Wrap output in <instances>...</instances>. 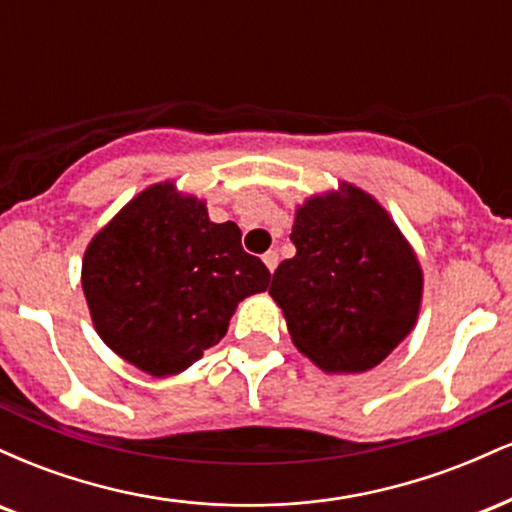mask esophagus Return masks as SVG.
<instances>
[{
	"label": "esophagus",
	"instance_id": "34e87169",
	"mask_svg": "<svg viewBox=\"0 0 512 512\" xmlns=\"http://www.w3.org/2000/svg\"><path fill=\"white\" fill-rule=\"evenodd\" d=\"M262 262L267 264V269H269V272H274V269H276V264H279V252H276V250H269V252H264V255H262Z\"/></svg>",
	"mask_w": 512,
	"mask_h": 512
}]
</instances>
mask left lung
I'll return each instance as SVG.
<instances>
[{
  "label": "left lung",
  "instance_id": "1",
  "mask_svg": "<svg viewBox=\"0 0 512 512\" xmlns=\"http://www.w3.org/2000/svg\"><path fill=\"white\" fill-rule=\"evenodd\" d=\"M296 255L276 267L269 293L298 351L327 373L378 366L414 327L419 260L387 211L354 185L296 211Z\"/></svg>",
  "mask_w": 512,
  "mask_h": 512
}]
</instances>
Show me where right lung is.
<instances>
[{"label": "right lung", "instance_id": "right-lung-1", "mask_svg": "<svg viewBox=\"0 0 512 512\" xmlns=\"http://www.w3.org/2000/svg\"><path fill=\"white\" fill-rule=\"evenodd\" d=\"M269 276L236 223L209 221L204 202L161 182L91 240L81 286L103 342L163 378L219 344L236 305L267 289Z\"/></svg>", "mask_w": 512, "mask_h": 512}]
</instances>
